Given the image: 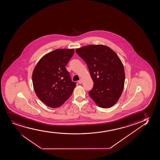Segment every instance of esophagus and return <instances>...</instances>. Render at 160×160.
I'll use <instances>...</instances> for the list:
<instances>
[{
  "label": "esophagus",
  "mask_w": 160,
  "mask_h": 160,
  "mask_svg": "<svg viewBox=\"0 0 160 160\" xmlns=\"http://www.w3.org/2000/svg\"><path fill=\"white\" fill-rule=\"evenodd\" d=\"M78 83H79V84H81V83H82V79H79V81H78Z\"/></svg>",
  "instance_id": "esophagus-1"
}]
</instances>
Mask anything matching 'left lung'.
Wrapping results in <instances>:
<instances>
[{"label":"left lung","instance_id":"obj_1","mask_svg":"<svg viewBox=\"0 0 160 160\" xmlns=\"http://www.w3.org/2000/svg\"><path fill=\"white\" fill-rule=\"evenodd\" d=\"M76 52L87 64L93 81V88L89 92L91 98L103 108L115 104L125 81L123 65L118 55L103 45H88Z\"/></svg>","mask_w":160,"mask_h":160}]
</instances>
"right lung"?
Returning a JSON list of instances; mask_svg holds the SVG:
<instances>
[{
	"instance_id": "add662e5",
	"label": "right lung",
	"mask_w": 160,
	"mask_h": 160,
	"mask_svg": "<svg viewBox=\"0 0 160 160\" xmlns=\"http://www.w3.org/2000/svg\"><path fill=\"white\" fill-rule=\"evenodd\" d=\"M74 49H56L44 55L33 71L34 91L41 101L51 108H58L72 93L76 83L71 81L65 67Z\"/></svg>"
}]
</instances>
